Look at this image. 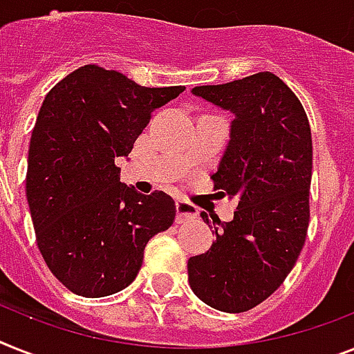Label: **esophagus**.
<instances>
[{
    "label": "esophagus",
    "instance_id": "34e87169",
    "mask_svg": "<svg viewBox=\"0 0 354 354\" xmlns=\"http://www.w3.org/2000/svg\"><path fill=\"white\" fill-rule=\"evenodd\" d=\"M175 208H177V221H179V223H186V221L197 218L198 215L197 206H194V204L188 203V201H183V198L177 201Z\"/></svg>",
    "mask_w": 354,
    "mask_h": 354
}]
</instances>
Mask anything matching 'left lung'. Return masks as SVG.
<instances>
[{
	"label": "left lung",
	"mask_w": 354,
	"mask_h": 354,
	"mask_svg": "<svg viewBox=\"0 0 354 354\" xmlns=\"http://www.w3.org/2000/svg\"><path fill=\"white\" fill-rule=\"evenodd\" d=\"M192 92L235 115L212 180L218 195L236 197L239 206L230 223L201 213L217 241L189 257L188 280L209 308L242 313L275 293L306 242L311 128L299 97L271 72Z\"/></svg>",
	"instance_id": "1"
}]
</instances>
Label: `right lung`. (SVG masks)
<instances>
[{"instance_id":"obj_1","label":"right lung","mask_w":354,"mask_h":354,"mask_svg":"<svg viewBox=\"0 0 354 354\" xmlns=\"http://www.w3.org/2000/svg\"><path fill=\"white\" fill-rule=\"evenodd\" d=\"M183 90L84 65L46 93L28 148L26 201L41 255L72 293L99 299L130 286L148 241L174 224V198L137 194L121 183L115 159Z\"/></svg>"}]
</instances>
